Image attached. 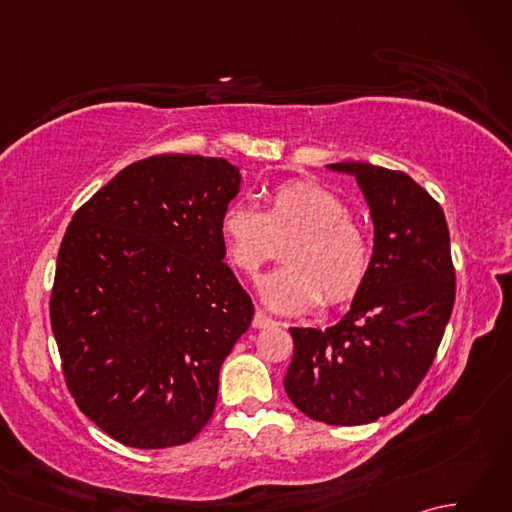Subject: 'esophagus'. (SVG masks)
Listing matches in <instances>:
<instances>
[{
  "label": "esophagus",
  "instance_id": "1",
  "mask_svg": "<svg viewBox=\"0 0 512 512\" xmlns=\"http://www.w3.org/2000/svg\"><path fill=\"white\" fill-rule=\"evenodd\" d=\"M270 325H275V321L268 317L266 312H262V310H257L255 312V317H253V328H257V330H262V328H270Z\"/></svg>",
  "mask_w": 512,
  "mask_h": 512
}]
</instances>
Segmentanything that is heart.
I'll list each match as a JSON object with an SVG mask.
<instances>
[{
  "label": "heart",
  "mask_w": 512,
  "mask_h": 512,
  "mask_svg": "<svg viewBox=\"0 0 512 512\" xmlns=\"http://www.w3.org/2000/svg\"><path fill=\"white\" fill-rule=\"evenodd\" d=\"M226 262L253 277L275 257L277 244L284 268L259 281L268 308L284 314L314 306L334 308L363 290L372 270V239L347 204L319 184L290 180L266 195L264 211L246 204L226 206L220 217Z\"/></svg>",
  "instance_id": "heart-1"
}]
</instances>
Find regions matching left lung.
Wrapping results in <instances>:
<instances>
[{"instance_id": "1", "label": "left lung", "mask_w": 512, "mask_h": 512, "mask_svg": "<svg viewBox=\"0 0 512 512\" xmlns=\"http://www.w3.org/2000/svg\"><path fill=\"white\" fill-rule=\"evenodd\" d=\"M356 176L374 220L372 270L332 328H290L286 394L308 418L352 427L387 416L427 376L455 301L442 206L405 171L336 162Z\"/></svg>"}]
</instances>
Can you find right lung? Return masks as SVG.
<instances>
[{"instance_id": "obj_1", "label": "right lung", "mask_w": 512, "mask_h": 512, "mask_svg": "<svg viewBox=\"0 0 512 512\" xmlns=\"http://www.w3.org/2000/svg\"><path fill=\"white\" fill-rule=\"evenodd\" d=\"M237 191L224 158L149 156L63 235L50 325L65 385L125 447H178L213 416L220 367L255 312L222 262L220 217Z\"/></svg>"}]
</instances>
